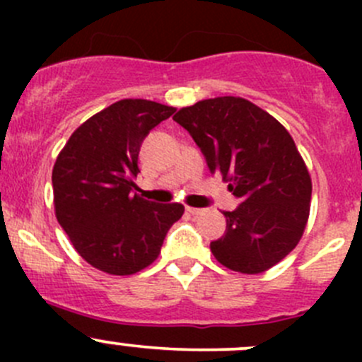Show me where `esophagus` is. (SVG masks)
Here are the masks:
<instances>
[{
	"label": "esophagus",
	"instance_id": "34e87169",
	"mask_svg": "<svg viewBox=\"0 0 362 362\" xmlns=\"http://www.w3.org/2000/svg\"><path fill=\"white\" fill-rule=\"evenodd\" d=\"M185 210H187L191 215H202L203 211H204L203 208H194V206H187V208H185Z\"/></svg>",
	"mask_w": 362,
	"mask_h": 362
}]
</instances>
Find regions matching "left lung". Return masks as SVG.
<instances>
[{
    "label": "left lung",
    "instance_id": "1",
    "mask_svg": "<svg viewBox=\"0 0 362 362\" xmlns=\"http://www.w3.org/2000/svg\"><path fill=\"white\" fill-rule=\"evenodd\" d=\"M173 120L191 133L211 173L242 198L224 211L226 235L210 243L211 254L233 272H268L296 249L310 215L312 178L289 131L236 96L198 101Z\"/></svg>",
    "mask_w": 362,
    "mask_h": 362
}]
</instances>
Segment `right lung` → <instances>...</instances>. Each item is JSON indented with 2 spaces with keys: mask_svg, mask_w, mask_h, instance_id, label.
<instances>
[{
  "mask_svg": "<svg viewBox=\"0 0 362 362\" xmlns=\"http://www.w3.org/2000/svg\"><path fill=\"white\" fill-rule=\"evenodd\" d=\"M177 108L120 100L76 127L52 170L54 210L75 250L108 275H133L158 259L184 204L147 202L136 189L138 152Z\"/></svg>",
  "mask_w": 362,
  "mask_h": 362,
  "instance_id": "obj_1",
  "label": "right lung"
}]
</instances>
